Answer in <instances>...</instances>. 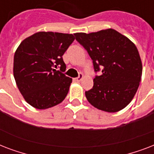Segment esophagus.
Wrapping results in <instances>:
<instances>
[{"instance_id": "esophagus-1", "label": "esophagus", "mask_w": 154, "mask_h": 154, "mask_svg": "<svg viewBox=\"0 0 154 154\" xmlns=\"http://www.w3.org/2000/svg\"><path fill=\"white\" fill-rule=\"evenodd\" d=\"M82 78H83V74L82 73H79V76L77 77H76V78H74L75 81H77V82H81L82 80Z\"/></svg>"}]
</instances>
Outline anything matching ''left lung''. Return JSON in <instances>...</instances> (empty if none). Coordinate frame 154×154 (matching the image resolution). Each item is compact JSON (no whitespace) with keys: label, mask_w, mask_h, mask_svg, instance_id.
Masks as SVG:
<instances>
[{"label":"left lung","mask_w":154,"mask_h":154,"mask_svg":"<svg viewBox=\"0 0 154 154\" xmlns=\"http://www.w3.org/2000/svg\"><path fill=\"white\" fill-rule=\"evenodd\" d=\"M88 52L94 64V86L85 91L92 105L105 112H115L129 105L138 89L142 64L136 45L112 29L96 32L74 33Z\"/></svg>","instance_id":"8db88e82"}]
</instances>
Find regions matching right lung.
<instances>
[{"instance_id":"right-lung-1","label":"right lung","mask_w":154,"mask_h":154,"mask_svg":"<svg viewBox=\"0 0 154 154\" xmlns=\"http://www.w3.org/2000/svg\"><path fill=\"white\" fill-rule=\"evenodd\" d=\"M74 39L69 33L38 32L25 38L16 50L14 78L20 94L32 107L45 109L67 96L72 78L63 73L66 65L62 56Z\"/></svg>"}]
</instances>
